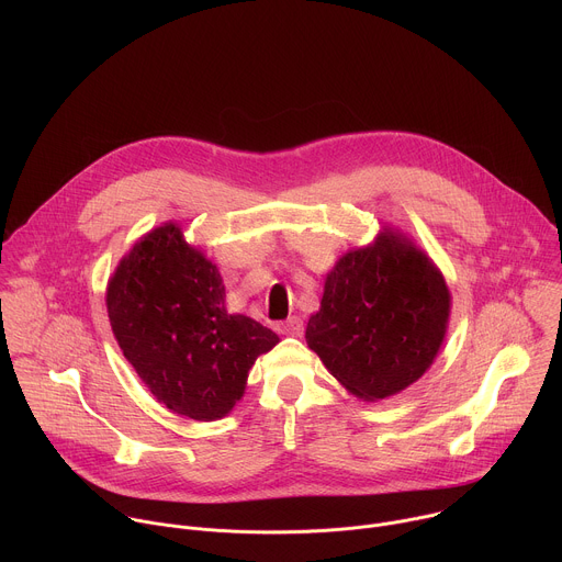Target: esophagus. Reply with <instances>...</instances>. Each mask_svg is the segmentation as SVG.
<instances>
[{"label":"esophagus","instance_id":"obj_1","mask_svg":"<svg viewBox=\"0 0 562 562\" xmlns=\"http://www.w3.org/2000/svg\"><path fill=\"white\" fill-rule=\"evenodd\" d=\"M276 331L282 334V336H302V331H304L302 317L300 315H291V317L282 319V323L276 325Z\"/></svg>","mask_w":562,"mask_h":562}]
</instances>
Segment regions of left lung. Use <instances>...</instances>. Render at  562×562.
<instances>
[{
    "instance_id": "8db88e82",
    "label": "left lung",
    "mask_w": 562,
    "mask_h": 562,
    "mask_svg": "<svg viewBox=\"0 0 562 562\" xmlns=\"http://www.w3.org/2000/svg\"><path fill=\"white\" fill-rule=\"evenodd\" d=\"M449 289L412 243L382 233L327 276L306 342L353 395L382 400L434 362L449 319Z\"/></svg>"
}]
</instances>
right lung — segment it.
<instances>
[{"instance_id":"obj_1","label":"right lung","mask_w":562,"mask_h":562,"mask_svg":"<svg viewBox=\"0 0 562 562\" xmlns=\"http://www.w3.org/2000/svg\"><path fill=\"white\" fill-rule=\"evenodd\" d=\"M106 306L124 358L173 414L215 420L245 393L249 369L280 338L224 306L215 265L180 226L150 231L120 262Z\"/></svg>"}]
</instances>
